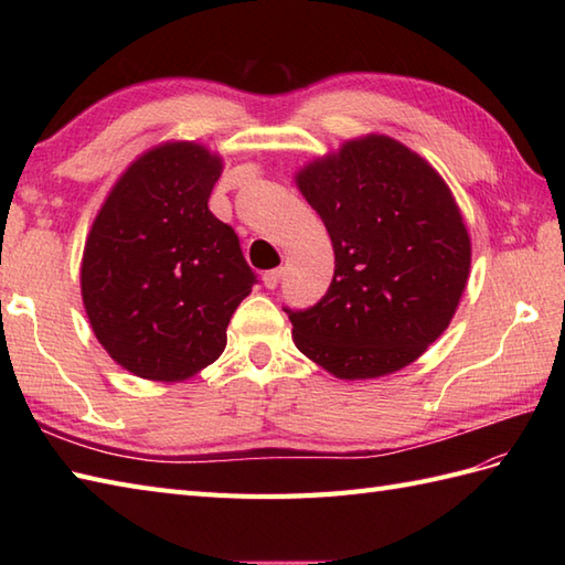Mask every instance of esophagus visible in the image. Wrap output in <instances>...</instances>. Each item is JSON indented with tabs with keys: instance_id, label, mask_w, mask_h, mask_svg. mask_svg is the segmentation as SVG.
Segmentation results:
<instances>
[{
	"instance_id": "esophagus-1",
	"label": "esophagus",
	"mask_w": 565,
	"mask_h": 565,
	"mask_svg": "<svg viewBox=\"0 0 565 565\" xmlns=\"http://www.w3.org/2000/svg\"><path fill=\"white\" fill-rule=\"evenodd\" d=\"M281 274H284V269H269V271H264V274H262L264 286H267V289H276V286H279V281H281Z\"/></svg>"
}]
</instances>
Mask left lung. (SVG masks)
<instances>
[{
	"instance_id": "left-lung-1",
	"label": "left lung",
	"mask_w": 565,
	"mask_h": 565,
	"mask_svg": "<svg viewBox=\"0 0 565 565\" xmlns=\"http://www.w3.org/2000/svg\"><path fill=\"white\" fill-rule=\"evenodd\" d=\"M334 249L330 289L286 308L294 342L347 381L393 374L449 322L471 269V239L449 186L388 136L347 140L296 174Z\"/></svg>"
}]
</instances>
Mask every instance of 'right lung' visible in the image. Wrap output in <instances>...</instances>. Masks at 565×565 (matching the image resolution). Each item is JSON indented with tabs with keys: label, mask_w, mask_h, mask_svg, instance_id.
<instances>
[{
	"label": "right lung",
	"mask_w": 565,
	"mask_h": 565,
	"mask_svg": "<svg viewBox=\"0 0 565 565\" xmlns=\"http://www.w3.org/2000/svg\"><path fill=\"white\" fill-rule=\"evenodd\" d=\"M223 162L196 142H164L118 179L92 223L82 301L116 364L184 381L225 350V330L257 276L209 211Z\"/></svg>",
	"instance_id": "right-lung-1"
}]
</instances>
